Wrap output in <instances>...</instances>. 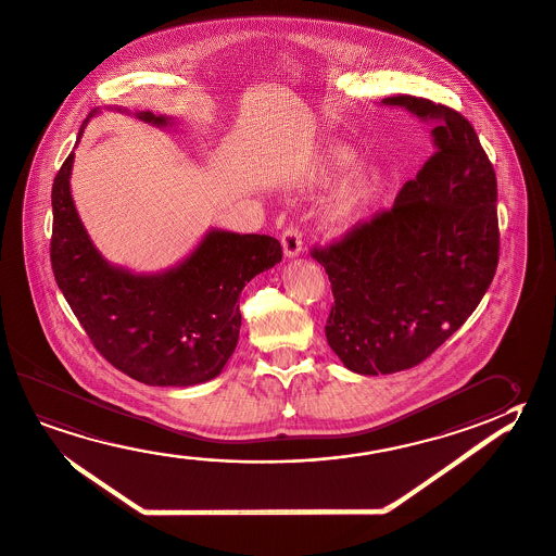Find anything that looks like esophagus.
I'll return each mask as SVG.
<instances>
[{"label":"esophagus","mask_w":556,"mask_h":556,"mask_svg":"<svg viewBox=\"0 0 556 556\" xmlns=\"http://www.w3.org/2000/svg\"><path fill=\"white\" fill-rule=\"evenodd\" d=\"M282 249L286 258H295L303 251L302 233L298 227H288L282 233Z\"/></svg>","instance_id":"1"}]
</instances>
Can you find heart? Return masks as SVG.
<instances>
[{"label":"heart","instance_id":"1","mask_svg":"<svg viewBox=\"0 0 556 556\" xmlns=\"http://www.w3.org/2000/svg\"><path fill=\"white\" fill-rule=\"evenodd\" d=\"M358 167L356 151L332 148L298 175V185L303 189L334 187ZM387 185V175L379 167L358 170L320 206V229L329 237L354 233L362 224H366L381 198L386 197Z\"/></svg>","mask_w":556,"mask_h":556}]
</instances>
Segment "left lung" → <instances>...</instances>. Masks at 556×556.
<instances>
[{
    "label": "left lung",
    "instance_id": "obj_1",
    "mask_svg": "<svg viewBox=\"0 0 556 556\" xmlns=\"http://www.w3.org/2000/svg\"><path fill=\"white\" fill-rule=\"evenodd\" d=\"M381 104L430 124L433 155L391 210L313 249L334 295L327 342L359 376L428 358L471 317L498 266L496 175L471 123L413 94Z\"/></svg>",
    "mask_w": 556,
    "mask_h": 556
}]
</instances>
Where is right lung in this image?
I'll return each instance as SVG.
<instances>
[{"instance_id": "obj_1", "label": "right lung", "mask_w": 556, "mask_h": 556, "mask_svg": "<svg viewBox=\"0 0 556 556\" xmlns=\"http://www.w3.org/2000/svg\"><path fill=\"white\" fill-rule=\"evenodd\" d=\"M106 111L130 114L126 106ZM101 113L97 106L81 124ZM141 123L167 128L170 116L138 111ZM67 155L52 185L50 261L60 292L94 349L126 376L155 387H190L222 374L239 340V295L256 274L282 261L270 236L210 229L197 249L163 273L111 264L77 214Z\"/></svg>"}]
</instances>
